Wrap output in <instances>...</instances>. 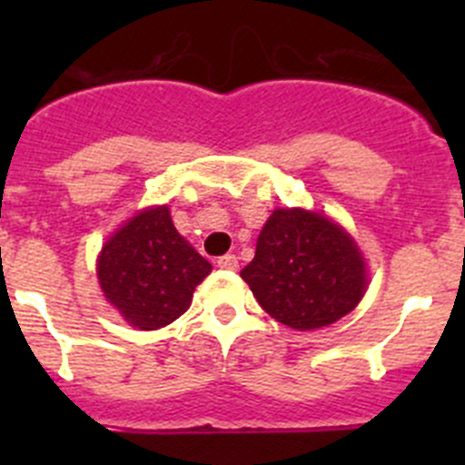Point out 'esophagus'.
<instances>
[{
	"instance_id": "34e87169",
	"label": "esophagus",
	"mask_w": 465,
	"mask_h": 465,
	"mask_svg": "<svg viewBox=\"0 0 465 465\" xmlns=\"http://www.w3.org/2000/svg\"><path fill=\"white\" fill-rule=\"evenodd\" d=\"M220 270H238V259L233 254H224L218 259Z\"/></svg>"
}]
</instances>
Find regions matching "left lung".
I'll return each mask as SVG.
<instances>
[{
	"label": "left lung",
	"instance_id": "obj_1",
	"mask_svg": "<svg viewBox=\"0 0 465 465\" xmlns=\"http://www.w3.org/2000/svg\"><path fill=\"white\" fill-rule=\"evenodd\" d=\"M262 311L294 331H315L349 315L369 285L367 261L353 238L326 215L274 209L256 254L241 270Z\"/></svg>",
	"mask_w": 465,
	"mask_h": 465
}]
</instances>
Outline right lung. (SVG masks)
Returning <instances> with one entry per match:
<instances>
[{
	"label": "right lung",
	"instance_id": "add662e5",
	"mask_svg": "<svg viewBox=\"0 0 465 465\" xmlns=\"http://www.w3.org/2000/svg\"><path fill=\"white\" fill-rule=\"evenodd\" d=\"M209 272L211 262L177 233L166 204L139 211L112 233L96 261L105 299L142 331L184 315Z\"/></svg>",
	"mask_w": 465,
	"mask_h": 465
}]
</instances>
